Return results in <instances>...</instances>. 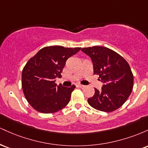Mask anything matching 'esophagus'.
Segmentation results:
<instances>
[{"instance_id":"1","label":"esophagus","mask_w":148,"mask_h":148,"mask_svg":"<svg viewBox=\"0 0 148 148\" xmlns=\"http://www.w3.org/2000/svg\"><path fill=\"white\" fill-rule=\"evenodd\" d=\"M76 86H77V87H79V88H84L85 86H84V85H81V84H77L76 85Z\"/></svg>"}]
</instances>
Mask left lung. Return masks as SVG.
Masks as SVG:
<instances>
[{
  "label": "left lung",
  "instance_id": "left-lung-1",
  "mask_svg": "<svg viewBox=\"0 0 148 148\" xmlns=\"http://www.w3.org/2000/svg\"><path fill=\"white\" fill-rule=\"evenodd\" d=\"M81 51L90 58L94 74L99 75L103 84L101 90L95 88V95L88 99V103L103 112L118 109L133 89L134 76L128 62L118 53L104 47L95 46Z\"/></svg>",
  "mask_w": 148,
  "mask_h": 148
}]
</instances>
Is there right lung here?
Returning <instances> with one entry per match:
<instances>
[{
    "label": "right lung",
    "instance_id": "right-lung-1",
    "mask_svg": "<svg viewBox=\"0 0 148 148\" xmlns=\"http://www.w3.org/2000/svg\"><path fill=\"white\" fill-rule=\"evenodd\" d=\"M81 48L61 46L40 49L28 61L22 71V88L27 101L40 113H55L68 104L76 86H57L56 79L61 77L66 61Z\"/></svg>",
    "mask_w": 148,
    "mask_h": 148
}]
</instances>
